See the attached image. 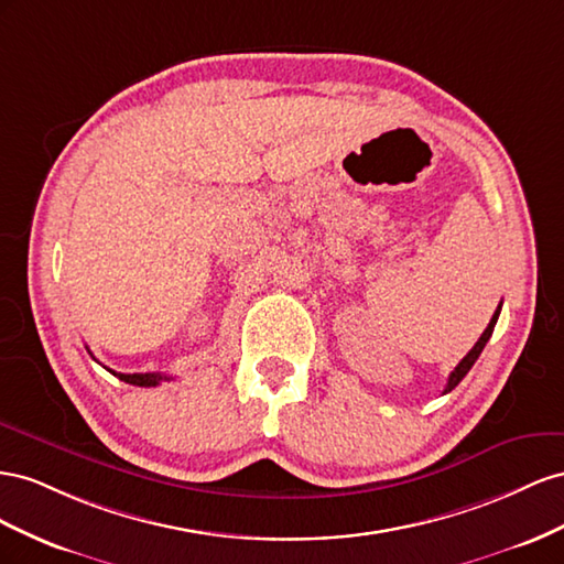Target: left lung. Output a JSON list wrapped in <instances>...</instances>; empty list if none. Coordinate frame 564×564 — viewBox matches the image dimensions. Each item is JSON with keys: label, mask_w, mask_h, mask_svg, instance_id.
<instances>
[{"label": "left lung", "mask_w": 564, "mask_h": 564, "mask_svg": "<svg viewBox=\"0 0 564 564\" xmlns=\"http://www.w3.org/2000/svg\"><path fill=\"white\" fill-rule=\"evenodd\" d=\"M498 314H501V304H498V310L494 312V316H491V321H489L487 330L479 335V340L475 343V347H473L468 354H465V357L460 359V364H458V366L454 368V371H452V376H448V382H446V388H444V394H446V392H452V390L456 388V384H458L465 376H468V371L473 368V364L477 361V357L481 354V349H485V345L489 343V337H491L494 326H496V321H498Z\"/></svg>", "instance_id": "obj_1"}]
</instances>
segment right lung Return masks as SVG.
Returning <instances> with one entry per match:
<instances>
[{"mask_svg": "<svg viewBox=\"0 0 564 564\" xmlns=\"http://www.w3.org/2000/svg\"><path fill=\"white\" fill-rule=\"evenodd\" d=\"M116 376L124 382L137 384V388H155V384H160V380H170L163 373H116Z\"/></svg>", "mask_w": 564, "mask_h": 564, "instance_id": "right-lung-1", "label": "right lung"}]
</instances>
